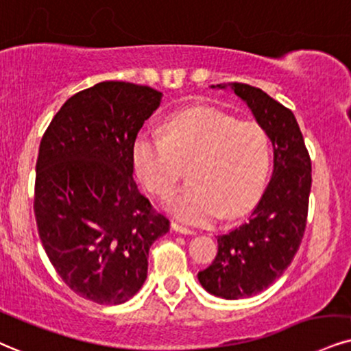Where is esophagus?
Returning <instances> with one entry per match:
<instances>
[{
	"label": "esophagus",
	"instance_id": "1",
	"mask_svg": "<svg viewBox=\"0 0 351 351\" xmlns=\"http://www.w3.org/2000/svg\"><path fill=\"white\" fill-rule=\"evenodd\" d=\"M171 228L174 229L176 232H180V234H193L192 229H189V228H185V226H180V224H177V223H172Z\"/></svg>",
	"mask_w": 351,
	"mask_h": 351
}]
</instances>
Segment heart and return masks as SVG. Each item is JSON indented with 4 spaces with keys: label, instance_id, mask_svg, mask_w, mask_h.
<instances>
[{
    "label": "heart",
    "instance_id": "heart-1",
    "mask_svg": "<svg viewBox=\"0 0 351 351\" xmlns=\"http://www.w3.org/2000/svg\"><path fill=\"white\" fill-rule=\"evenodd\" d=\"M164 140L140 135L133 143V166L145 189L164 198L176 189L182 166H190L192 187L164 203L185 224H210L226 213L244 215L254 206L270 169V145L261 125L237 122L210 107H195L167 120Z\"/></svg>",
    "mask_w": 351,
    "mask_h": 351
}]
</instances>
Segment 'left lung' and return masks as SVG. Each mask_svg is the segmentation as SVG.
<instances>
[{
    "mask_svg": "<svg viewBox=\"0 0 351 351\" xmlns=\"http://www.w3.org/2000/svg\"><path fill=\"white\" fill-rule=\"evenodd\" d=\"M232 90L265 130L274 148V172L247 221L218 236V254L198 281L224 300L249 298L270 287L300 249L308 219L311 159L293 112L262 89L231 83L211 86Z\"/></svg>",
    "mask_w": 351,
    "mask_h": 351,
    "instance_id": "1",
    "label": "left lung"
}]
</instances>
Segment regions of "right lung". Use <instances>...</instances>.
<instances>
[{"mask_svg": "<svg viewBox=\"0 0 351 351\" xmlns=\"http://www.w3.org/2000/svg\"><path fill=\"white\" fill-rule=\"evenodd\" d=\"M161 99L148 86L104 81L68 99L40 141L38 236L60 278L99 304L140 291L151 244L169 231L133 180V143Z\"/></svg>", "mask_w": 351, "mask_h": 351, "instance_id": "right-lung-1", "label": "right lung"}]
</instances>
